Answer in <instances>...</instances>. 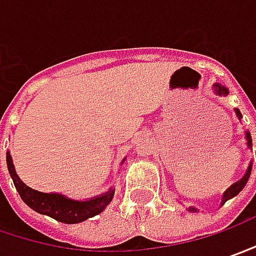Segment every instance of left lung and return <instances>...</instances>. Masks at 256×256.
Returning a JSON list of instances; mask_svg holds the SVG:
<instances>
[{
	"label": "left lung",
	"instance_id": "8db88e82",
	"mask_svg": "<svg viewBox=\"0 0 256 256\" xmlns=\"http://www.w3.org/2000/svg\"><path fill=\"white\" fill-rule=\"evenodd\" d=\"M214 90H215V93L219 96H226L228 94V88H225L224 86H220V84H215L214 86ZM235 113H236V116H238V118L240 120V117H242V114H240V112H239L238 108H235ZM246 133V144H248V148L250 149H252V139H250V134L248 133V132H245ZM250 169H252V163H250V166H248V170H246V173L244 174V178L240 179V180H238L236 184H234L229 189H226L225 190V194H222V205L228 200V199H230V198H234V196H236V194L245 188V184H246V182H248V179H250ZM189 210L190 212H196V208H189Z\"/></svg>",
	"mask_w": 256,
	"mask_h": 256
}]
</instances>
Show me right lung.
I'll list each match as a JSON object with an SVG mask.
<instances>
[{"mask_svg":"<svg viewBox=\"0 0 256 256\" xmlns=\"http://www.w3.org/2000/svg\"><path fill=\"white\" fill-rule=\"evenodd\" d=\"M6 166L21 199L32 210L38 212L41 215H47L62 224H78L88 218L98 215L100 212L106 209V206L112 202L114 196L113 188H110L106 194L96 196L90 200H74L60 194L38 192V190L28 188L27 184L18 178L10 152H6Z\"/></svg>","mask_w":256,"mask_h":256,"instance_id":"right-lung-1","label":"right lung"}]
</instances>
